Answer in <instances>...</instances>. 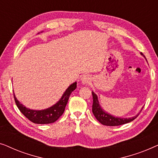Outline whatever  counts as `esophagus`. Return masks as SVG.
I'll use <instances>...</instances> for the list:
<instances>
[{"label":"esophagus","mask_w":158,"mask_h":158,"mask_svg":"<svg viewBox=\"0 0 158 158\" xmlns=\"http://www.w3.org/2000/svg\"><path fill=\"white\" fill-rule=\"evenodd\" d=\"M81 83L83 84H88L90 82V77L88 76V75H84L81 77Z\"/></svg>","instance_id":"1"}]
</instances>
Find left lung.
<instances>
[{
	"label": "left lung",
	"mask_w": 158,
	"mask_h": 158,
	"mask_svg": "<svg viewBox=\"0 0 158 158\" xmlns=\"http://www.w3.org/2000/svg\"><path fill=\"white\" fill-rule=\"evenodd\" d=\"M141 55H144L141 52ZM93 95V106H92V111L95 117L97 120L101 124L103 125H106V126H119V125H122L124 124H127V123H129L135 119L136 118L139 116L140 112L137 115L133 116V117L131 118H121V117H117V116H114L110 114L109 113H107L105 111H103L102 108L101 107L100 104H99V101L98 100V96L97 95L95 94V93L93 91L92 92Z\"/></svg>",
	"instance_id": "left-lung-1"
}]
</instances>
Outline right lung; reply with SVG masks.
Masks as SVG:
<instances>
[{
  "instance_id": "obj_1",
  "label": "right lung",
  "mask_w": 158,
  "mask_h": 158,
  "mask_svg": "<svg viewBox=\"0 0 158 158\" xmlns=\"http://www.w3.org/2000/svg\"><path fill=\"white\" fill-rule=\"evenodd\" d=\"M77 88V82H75L67 88L61 98L52 106L44 110H32L24 106L17 100L14 94L15 102L20 111L28 119L35 124H51L56 122L64 113L71 93Z\"/></svg>"
}]
</instances>
